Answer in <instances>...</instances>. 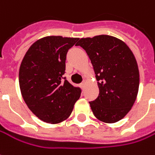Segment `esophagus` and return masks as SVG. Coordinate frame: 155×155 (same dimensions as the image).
Returning <instances> with one entry per match:
<instances>
[{"mask_svg":"<svg viewBox=\"0 0 155 155\" xmlns=\"http://www.w3.org/2000/svg\"><path fill=\"white\" fill-rule=\"evenodd\" d=\"M86 81H83V82H82L81 84V86L82 88H84V87H85V86H86Z\"/></svg>","mask_w":155,"mask_h":155,"instance_id":"obj_1","label":"esophagus"}]
</instances>
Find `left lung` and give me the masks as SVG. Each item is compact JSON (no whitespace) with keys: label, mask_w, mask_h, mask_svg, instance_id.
<instances>
[{"label":"left lung","mask_w":155,"mask_h":155,"mask_svg":"<svg viewBox=\"0 0 155 155\" xmlns=\"http://www.w3.org/2000/svg\"><path fill=\"white\" fill-rule=\"evenodd\" d=\"M76 46L86 51L97 81L99 95L89 103L93 114L104 123L120 120L138 93L139 70L133 52L123 41L108 35L81 38Z\"/></svg>","instance_id":"obj_1"}]
</instances>
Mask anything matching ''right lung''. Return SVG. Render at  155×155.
<instances>
[{
  "instance_id": "add662e5",
  "label": "right lung",
  "mask_w": 155,
  "mask_h": 155,
  "mask_svg": "<svg viewBox=\"0 0 155 155\" xmlns=\"http://www.w3.org/2000/svg\"><path fill=\"white\" fill-rule=\"evenodd\" d=\"M79 38H41L26 51L19 68V87L30 111L42 121L58 124L69 117L81 89L66 79V54Z\"/></svg>"
}]
</instances>
